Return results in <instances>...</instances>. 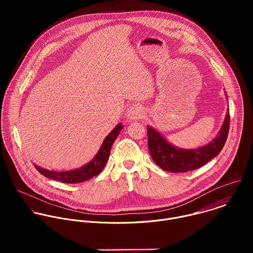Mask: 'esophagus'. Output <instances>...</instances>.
Here are the masks:
<instances>
[{
  "label": "esophagus",
  "mask_w": 253,
  "mask_h": 253,
  "mask_svg": "<svg viewBox=\"0 0 253 253\" xmlns=\"http://www.w3.org/2000/svg\"><path fill=\"white\" fill-rule=\"evenodd\" d=\"M144 113H145V110H144L143 106H141L139 104L133 105L128 110V118L131 120H138L143 117Z\"/></svg>",
  "instance_id": "esophagus-1"
}]
</instances>
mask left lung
Here are the masks:
<instances>
[{
    "mask_svg": "<svg viewBox=\"0 0 253 253\" xmlns=\"http://www.w3.org/2000/svg\"><path fill=\"white\" fill-rule=\"evenodd\" d=\"M228 110L219 133L207 145L196 149L175 147L157 130L147 126L148 149L153 161L163 170L175 173L195 170L205 165L220 153L226 142L230 122Z\"/></svg>",
    "mask_w": 253,
    "mask_h": 253,
    "instance_id": "8db88e82",
    "label": "left lung"
}]
</instances>
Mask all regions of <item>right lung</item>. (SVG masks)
<instances>
[{
	"instance_id": "1",
	"label": "right lung",
	"mask_w": 253,
	"mask_h": 253,
	"mask_svg": "<svg viewBox=\"0 0 253 253\" xmlns=\"http://www.w3.org/2000/svg\"><path fill=\"white\" fill-rule=\"evenodd\" d=\"M123 129V125L119 123L107 137L104 139L102 145L98 151V153L95 155V157L86 165L77 168L75 170H69V171H54V170H48L44 169L38 165L34 164L42 175H44L47 178L57 180V181H61L63 183H80L84 182L86 180L91 179L92 177L98 175L103 168L105 167L108 159H109L111 147L117 136L119 135L120 131Z\"/></svg>"
}]
</instances>
